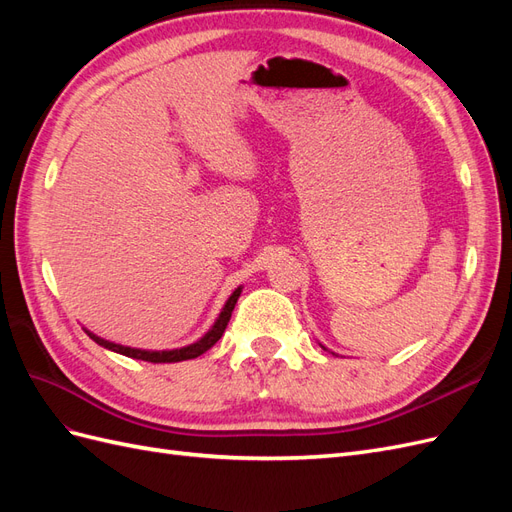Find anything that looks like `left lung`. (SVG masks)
I'll list each match as a JSON object with an SVG mask.
<instances>
[{"mask_svg": "<svg viewBox=\"0 0 512 512\" xmlns=\"http://www.w3.org/2000/svg\"><path fill=\"white\" fill-rule=\"evenodd\" d=\"M320 346H322V344H320ZM322 350H327V348H324V346H322ZM331 354H335V352H331ZM335 356H337V354H335Z\"/></svg>", "mask_w": 512, "mask_h": 512, "instance_id": "obj_1", "label": "left lung"}]
</instances>
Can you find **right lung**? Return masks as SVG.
I'll use <instances>...</instances> for the list:
<instances>
[{"instance_id": "1", "label": "right lung", "mask_w": 512, "mask_h": 512, "mask_svg": "<svg viewBox=\"0 0 512 512\" xmlns=\"http://www.w3.org/2000/svg\"><path fill=\"white\" fill-rule=\"evenodd\" d=\"M241 290L243 286L235 288V292L230 294L228 301L224 303L220 316L215 318V322L211 324V329L198 339V342L190 344V346H183V348H173V350H143V348H130V346H121V344H115V342H108V339L91 333L89 329H85V333L94 339V342L106 350L111 352H117V354H123V356H130V359H138V361H149V363H179V361H190V359H196V356H200L203 352H207L209 348L215 346V342L224 335L226 331V324L232 316V309H235V303L237 299L241 297Z\"/></svg>"}]
</instances>
